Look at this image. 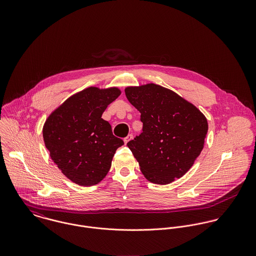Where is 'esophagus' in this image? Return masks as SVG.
Instances as JSON below:
<instances>
[{"mask_svg": "<svg viewBox=\"0 0 256 256\" xmlns=\"http://www.w3.org/2000/svg\"><path fill=\"white\" fill-rule=\"evenodd\" d=\"M132 139H133V135H131V134L128 135L127 137H125V138H124V143H125V145H127V143H128L129 141H131Z\"/></svg>", "mask_w": 256, "mask_h": 256, "instance_id": "34e87169", "label": "esophagus"}]
</instances>
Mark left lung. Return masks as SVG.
Listing matches in <instances>:
<instances>
[{"label": "left lung", "mask_w": 256, "mask_h": 256, "mask_svg": "<svg viewBox=\"0 0 256 256\" xmlns=\"http://www.w3.org/2000/svg\"><path fill=\"white\" fill-rule=\"evenodd\" d=\"M125 94L141 113L143 132L127 144L141 172L156 184L180 178L203 150L206 117L178 94L154 84L127 88Z\"/></svg>", "instance_id": "obj_1"}]
</instances>
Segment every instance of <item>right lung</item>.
<instances>
[{"mask_svg": "<svg viewBox=\"0 0 256 256\" xmlns=\"http://www.w3.org/2000/svg\"><path fill=\"white\" fill-rule=\"evenodd\" d=\"M120 96L116 88H88L69 98L47 118L43 139L50 156L70 180L82 186L102 182L123 140L112 134L102 118L108 106Z\"/></svg>", "mask_w": 256, "mask_h": 256, "instance_id": "obj_1", "label": "right lung"}]
</instances>
